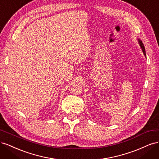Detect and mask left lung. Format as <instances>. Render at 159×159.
I'll list each match as a JSON object with an SVG mask.
<instances>
[{"instance_id": "left-lung-1", "label": "left lung", "mask_w": 159, "mask_h": 159, "mask_svg": "<svg viewBox=\"0 0 159 159\" xmlns=\"http://www.w3.org/2000/svg\"><path fill=\"white\" fill-rule=\"evenodd\" d=\"M138 42H139V45H140V46H141V48L142 49V51H143V54H144V55H145V56L146 57V53H145V46H144V45H143V42H142V41H141V40H139V39H138Z\"/></svg>"}]
</instances>
